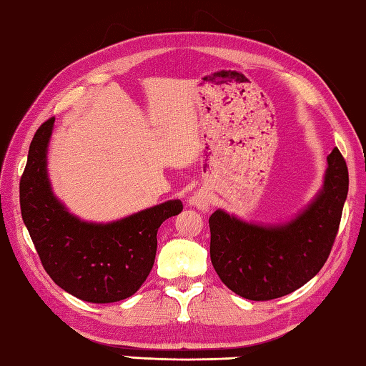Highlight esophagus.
Instances as JSON below:
<instances>
[{
  "label": "esophagus",
  "instance_id": "1",
  "mask_svg": "<svg viewBox=\"0 0 366 366\" xmlns=\"http://www.w3.org/2000/svg\"><path fill=\"white\" fill-rule=\"evenodd\" d=\"M189 204H191V206H194L196 209H199V210H207L209 206H210V201H209L207 193L199 191V193H196L194 196L189 197Z\"/></svg>",
  "mask_w": 366,
  "mask_h": 366
}]
</instances>
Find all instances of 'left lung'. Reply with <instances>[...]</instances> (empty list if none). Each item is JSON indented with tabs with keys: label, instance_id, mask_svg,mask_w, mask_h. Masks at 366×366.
Listing matches in <instances>:
<instances>
[{
	"label": "left lung",
	"instance_id": "8db88e82",
	"mask_svg": "<svg viewBox=\"0 0 366 366\" xmlns=\"http://www.w3.org/2000/svg\"><path fill=\"white\" fill-rule=\"evenodd\" d=\"M347 191V165L335 147L323 189L290 223L260 227L215 210L209 219L210 260L223 285L249 300L278 299L304 286L330 257Z\"/></svg>",
	"mask_w": 366,
	"mask_h": 366
}]
</instances>
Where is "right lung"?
Segmentation results:
<instances>
[{
	"label": "right lung",
	"instance_id": "add662e5",
	"mask_svg": "<svg viewBox=\"0 0 366 366\" xmlns=\"http://www.w3.org/2000/svg\"><path fill=\"white\" fill-rule=\"evenodd\" d=\"M54 117L38 128L22 173V220L54 283L76 299L111 304L133 296L154 265L157 229L183 210L167 201L112 223H88L70 215L51 191L46 152Z\"/></svg>",
	"mask_w": 366,
	"mask_h": 366
}]
</instances>
